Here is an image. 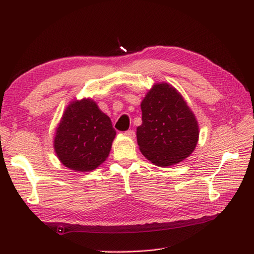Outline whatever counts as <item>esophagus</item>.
Returning a JSON list of instances; mask_svg holds the SVG:
<instances>
[{
    "label": "esophagus",
    "mask_w": 254,
    "mask_h": 254,
    "mask_svg": "<svg viewBox=\"0 0 254 254\" xmlns=\"http://www.w3.org/2000/svg\"><path fill=\"white\" fill-rule=\"evenodd\" d=\"M124 134L128 137H131V139H133V137L135 136V132L133 131V130H127V131H125Z\"/></svg>",
    "instance_id": "1"
}]
</instances>
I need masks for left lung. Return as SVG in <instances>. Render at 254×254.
<instances>
[{
    "label": "left lung",
    "mask_w": 254,
    "mask_h": 254,
    "mask_svg": "<svg viewBox=\"0 0 254 254\" xmlns=\"http://www.w3.org/2000/svg\"><path fill=\"white\" fill-rule=\"evenodd\" d=\"M142 125L136 128L143 156L161 167L178 164L194 151L199 126L195 114L178 90L155 83L141 103Z\"/></svg>",
    "instance_id": "obj_1"
}]
</instances>
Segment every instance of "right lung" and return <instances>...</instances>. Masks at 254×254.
I'll return each mask as SVG.
<instances>
[{"label": "right lung", "instance_id": "1", "mask_svg": "<svg viewBox=\"0 0 254 254\" xmlns=\"http://www.w3.org/2000/svg\"><path fill=\"white\" fill-rule=\"evenodd\" d=\"M115 134L110 118L93 99H74L56 128L54 149L65 167L91 172L108 158Z\"/></svg>", "mask_w": 254, "mask_h": 254}]
</instances>
